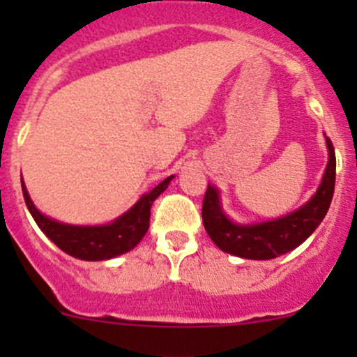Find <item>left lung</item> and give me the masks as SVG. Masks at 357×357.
Segmentation results:
<instances>
[{
    "label": "left lung",
    "instance_id": "left-lung-1",
    "mask_svg": "<svg viewBox=\"0 0 357 357\" xmlns=\"http://www.w3.org/2000/svg\"><path fill=\"white\" fill-rule=\"evenodd\" d=\"M326 146H328V164L321 185L311 200L305 202L295 212L273 221L257 222V225H236L229 221L221 208L219 192L208 185L202 205V219H204L205 231L208 233L212 242L222 252L243 259H254V261L275 259L305 242L323 221L332 204L337 160L330 138H326Z\"/></svg>",
    "mask_w": 357,
    "mask_h": 357
}]
</instances>
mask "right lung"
<instances>
[{
  "label": "right lung",
  "mask_w": 357,
  "mask_h": 357,
  "mask_svg": "<svg viewBox=\"0 0 357 357\" xmlns=\"http://www.w3.org/2000/svg\"><path fill=\"white\" fill-rule=\"evenodd\" d=\"M172 178L174 176L165 178L152 192L145 193L121 218L103 226H74L55 221L36 208L25 190L24 181L22 192L25 204H27L36 225L56 247L62 248L72 257L82 259V261H107V259L126 254L138 245L139 240L149 231L150 207H152L153 200L167 188Z\"/></svg>",
  "instance_id": "add662e5"
}]
</instances>
